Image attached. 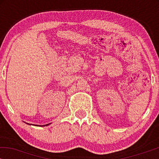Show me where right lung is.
<instances>
[{
  "instance_id": "add662e5",
  "label": "right lung",
  "mask_w": 159,
  "mask_h": 159,
  "mask_svg": "<svg viewBox=\"0 0 159 159\" xmlns=\"http://www.w3.org/2000/svg\"><path fill=\"white\" fill-rule=\"evenodd\" d=\"M26 124H27V125H30V124H28V123H26ZM50 125V124H48V125H39V126H42V127H43V126H48V125ZM34 126H38V125H34Z\"/></svg>"
}]
</instances>
